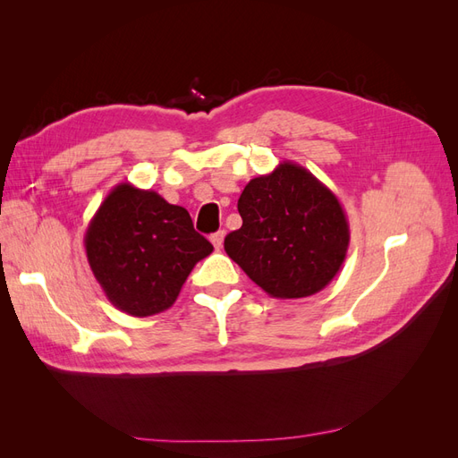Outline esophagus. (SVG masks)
Returning a JSON list of instances; mask_svg holds the SVG:
<instances>
[{"label":"esophagus","instance_id":"obj_1","mask_svg":"<svg viewBox=\"0 0 458 458\" xmlns=\"http://www.w3.org/2000/svg\"><path fill=\"white\" fill-rule=\"evenodd\" d=\"M224 239H225V231H217V233H214L212 237H210L212 244L217 248V250H219L221 246H224Z\"/></svg>","mask_w":458,"mask_h":458}]
</instances>
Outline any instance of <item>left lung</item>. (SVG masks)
<instances>
[{
	"label": "left lung",
	"mask_w": 458,
	"mask_h": 458,
	"mask_svg": "<svg viewBox=\"0 0 458 458\" xmlns=\"http://www.w3.org/2000/svg\"><path fill=\"white\" fill-rule=\"evenodd\" d=\"M242 227L225 237L227 256L273 298L323 290L348 254L350 224L336 195L294 162L250 179L239 199Z\"/></svg>",
	"instance_id": "8db88e82"
}]
</instances>
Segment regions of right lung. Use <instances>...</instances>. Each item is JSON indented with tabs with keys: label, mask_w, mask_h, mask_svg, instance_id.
I'll use <instances>...</instances> for the list:
<instances>
[{
	"label": "right lung",
	"mask_w": 458,
	"mask_h": 458,
	"mask_svg": "<svg viewBox=\"0 0 458 458\" xmlns=\"http://www.w3.org/2000/svg\"><path fill=\"white\" fill-rule=\"evenodd\" d=\"M84 246L108 301L133 317L172 308L192 267L214 250L185 208L131 183L108 192L89 221Z\"/></svg>",
	"instance_id": "right-lung-1"
}]
</instances>
